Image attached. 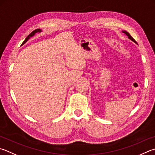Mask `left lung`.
<instances>
[{"mask_svg": "<svg viewBox=\"0 0 155 155\" xmlns=\"http://www.w3.org/2000/svg\"><path fill=\"white\" fill-rule=\"evenodd\" d=\"M123 33H125V35H127V36H128V38H129V39H131V40L132 41H134V43H136V41H135L134 40V38L133 37H132V36L130 35H129V34L127 32V31H123Z\"/></svg>", "mask_w": 155, "mask_h": 155, "instance_id": "left-lung-1", "label": "left lung"}]
</instances>
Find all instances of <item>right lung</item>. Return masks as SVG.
Instances as JSON below:
<instances>
[{
  "instance_id": "1",
  "label": "right lung",
  "mask_w": 155,
  "mask_h": 155,
  "mask_svg": "<svg viewBox=\"0 0 155 155\" xmlns=\"http://www.w3.org/2000/svg\"><path fill=\"white\" fill-rule=\"evenodd\" d=\"M41 32V30H40V29H36L35 30H34V31H32V32H31V33L30 34V35H29L28 36H27V37H26V39H25V40H24V41L23 42V43H22V45H23V44H24V43H26V42H27L28 41V39H29V38H30V37H32V36H33L34 35H35L36 33H37V32Z\"/></svg>"
}]
</instances>
